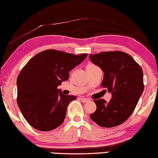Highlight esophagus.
Wrapping results in <instances>:
<instances>
[{"label":"esophagus","instance_id":"obj_1","mask_svg":"<svg viewBox=\"0 0 158 158\" xmlns=\"http://www.w3.org/2000/svg\"><path fill=\"white\" fill-rule=\"evenodd\" d=\"M80 99H81V101L82 102H84V103H85V102H87L89 101V99H86V98H81Z\"/></svg>","mask_w":158,"mask_h":158}]
</instances>
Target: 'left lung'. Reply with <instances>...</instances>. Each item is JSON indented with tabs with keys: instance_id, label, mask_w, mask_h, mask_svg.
Segmentation results:
<instances>
[{
	"instance_id": "1",
	"label": "left lung",
	"mask_w": 158,
	"mask_h": 158,
	"mask_svg": "<svg viewBox=\"0 0 158 158\" xmlns=\"http://www.w3.org/2000/svg\"><path fill=\"white\" fill-rule=\"evenodd\" d=\"M89 59L104 72L102 86L112 94L109 102L94 101L97 110L91 119L103 127L118 126L130 117L143 94V70L130 55L119 51L90 54Z\"/></svg>"
}]
</instances>
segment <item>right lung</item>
Here are the masks:
<instances>
[{"label": "right lung", "instance_id": "add662e5", "mask_svg": "<svg viewBox=\"0 0 158 158\" xmlns=\"http://www.w3.org/2000/svg\"><path fill=\"white\" fill-rule=\"evenodd\" d=\"M86 56L48 49L31 58L22 69L17 78V103L31 126L50 131L63 123L69 104L77 97L63 94L57 87Z\"/></svg>", "mask_w": 158, "mask_h": 158}]
</instances>
